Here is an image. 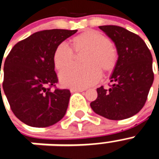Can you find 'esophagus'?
Returning a JSON list of instances; mask_svg holds the SVG:
<instances>
[{
	"label": "esophagus",
	"instance_id": "obj_1",
	"mask_svg": "<svg viewBox=\"0 0 159 159\" xmlns=\"http://www.w3.org/2000/svg\"><path fill=\"white\" fill-rule=\"evenodd\" d=\"M84 90V89H71L70 91L71 92H83Z\"/></svg>",
	"mask_w": 159,
	"mask_h": 159
}]
</instances>
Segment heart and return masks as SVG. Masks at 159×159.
Here are the masks:
<instances>
[{
    "label": "heart",
    "instance_id": "heart-1",
    "mask_svg": "<svg viewBox=\"0 0 159 159\" xmlns=\"http://www.w3.org/2000/svg\"><path fill=\"white\" fill-rule=\"evenodd\" d=\"M72 49L65 42L60 43L53 54L55 69L62 70L73 62L75 52L84 51L82 66H72L60 75L61 83L70 88H85L100 80L101 69L109 74L116 68L119 55L106 36L96 30H86L71 39Z\"/></svg>",
    "mask_w": 159,
    "mask_h": 159
}]
</instances>
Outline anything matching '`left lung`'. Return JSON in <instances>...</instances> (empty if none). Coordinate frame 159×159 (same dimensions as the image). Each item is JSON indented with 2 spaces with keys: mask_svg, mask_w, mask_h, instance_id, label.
I'll list each match as a JSON object with an SVG mask.
<instances>
[{
  "mask_svg": "<svg viewBox=\"0 0 159 159\" xmlns=\"http://www.w3.org/2000/svg\"><path fill=\"white\" fill-rule=\"evenodd\" d=\"M99 29L114 42L119 60L110 88L97 89L98 97L90 106L106 119H128L138 114L148 99L154 79L152 55L142 38L123 27L109 25Z\"/></svg>",
  "mask_w": 159,
  "mask_h": 159,
  "instance_id": "obj_1",
  "label": "left lung"
}]
</instances>
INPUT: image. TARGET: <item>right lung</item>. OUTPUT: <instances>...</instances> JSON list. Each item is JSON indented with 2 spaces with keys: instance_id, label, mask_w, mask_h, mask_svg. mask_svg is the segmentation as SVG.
Returning <instances> with one entry per match:
<instances>
[{
  "instance_id": "obj_1",
  "label": "right lung",
  "mask_w": 159,
  "mask_h": 159,
  "mask_svg": "<svg viewBox=\"0 0 159 159\" xmlns=\"http://www.w3.org/2000/svg\"><path fill=\"white\" fill-rule=\"evenodd\" d=\"M76 32L40 30L16 43L7 56L2 87L13 114L24 124L44 128L65 116L71 93L56 88L53 54L57 45Z\"/></svg>"
}]
</instances>
